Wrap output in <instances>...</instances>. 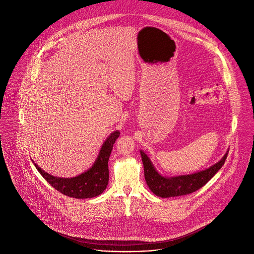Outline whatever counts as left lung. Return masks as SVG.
Masks as SVG:
<instances>
[{"label": "left lung", "instance_id": "obj_1", "mask_svg": "<svg viewBox=\"0 0 254 254\" xmlns=\"http://www.w3.org/2000/svg\"><path fill=\"white\" fill-rule=\"evenodd\" d=\"M139 152L143 165L144 179L150 190L158 197L169 198L188 195L202 188L224 165L229 150H227L220 161L205 170L189 175L173 177H166L160 174L149 156L141 150Z\"/></svg>", "mask_w": 254, "mask_h": 254}]
</instances>
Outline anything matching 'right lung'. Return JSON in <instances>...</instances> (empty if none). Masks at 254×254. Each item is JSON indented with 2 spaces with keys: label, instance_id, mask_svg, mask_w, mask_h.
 <instances>
[{
  "label": "right lung",
  "instance_id": "obj_1",
  "mask_svg": "<svg viewBox=\"0 0 254 254\" xmlns=\"http://www.w3.org/2000/svg\"><path fill=\"white\" fill-rule=\"evenodd\" d=\"M120 131H113L102 143L99 154L93 165L85 172L72 178L55 177L42 170L37 164H33L47 182L60 193L76 199H87L99 196L106 189L110 173H108V159H110L114 143L120 136Z\"/></svg>",
  "mask_w": 254,
  "mask_h": 254
}]
</instances>
